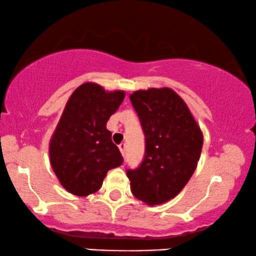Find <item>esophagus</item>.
Wrapping results in <instances>:
<instances>
[{"label": "esophagus", "instance_id": "esophagus-1", "mask_svg": "<svg viewBox=\"0 0 256 256\" xmlns=\"http://www.w3.org/2000/svg\"><path fill=\"white\" fill-rule=\"evenodd\" d=\"M119 150H120V154H122V156H125V152H126V144L125 143H122L120 145H119Z\"/></svg>", "mask_w": 256, "mask_h": 256}]
</instances>
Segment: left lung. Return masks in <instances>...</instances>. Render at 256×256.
<instances>
[{
  "mask_svg": "<svg viewBox=\"0 0 256 256\" xmlns=\"http://www.w3.org/2000/svg\"><path fill=\"white\" fill-rule=\"evenodd\" d=\"M130 100L145 134L143 162L126 171L131 192L148 206L162 204L192 178L203 146L202 131L174 90H139Z\"/></svg>",
  "mask_w": 256,
  "mask_h": 256,
  "instance_id": "8db88e82",
  "label": "left lung"
}]
</instances>
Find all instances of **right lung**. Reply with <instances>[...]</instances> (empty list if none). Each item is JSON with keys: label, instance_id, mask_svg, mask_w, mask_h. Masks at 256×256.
<instances>
[{"label": "right lung", "instance_id": "add662e5", "mask_svg": "<svg viewBox=\"0 0 256 256\" xmlns=\"http://www.w3.org/2000/svg\"><path fill=\"white\" fill-rule=\"evenodd\" d=\"M124 96L122 90L108 92L96 84L85 82L64 106L52 136L50 158L61 186L73 195L96 192L108 171L122 164L106 122Z\"/></svg>", "mask_w": 256, "mask_h": 256}]
</instances>
